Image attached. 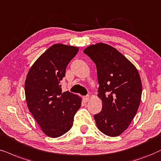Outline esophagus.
<instances>
[{
  "instance_id": "34e87169",
  "label": "esophagus",
  "mask_w": 161,
  "mask_h": 161,
  "mask_svg": "<svg viewBox=\"0 0 161 161\" xmlns=\"http://www.w3.org/2000/svg\"><path fill=\"white\" fill-rule=\"evenodd\" d=\"M83 99H84V101L85 103H87V102L90 99V97H89V96H85V97H83Z\"/></svg>"
}]
</instances>
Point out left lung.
Listing matches in <instances>:
<instances>
[{
    "label": "left lung",
    "mask_w": 161,
    "mask_h": 161,
    "mask_svg": "<svg viewBox=\"0 0 161 161\" xmlns=\"http://www.w3.org/2000/svg\"><path fill=\"white\" fill-rule=\"evenodd\" d=\"M96 64L102 111L94 115L97 128L109 137L120 135L129 127L140 106L142 82L138 70L117 49L97 43L84 50Z\"/></svg>",
    "instance_id": "left-lung-1"
}]
</instances>
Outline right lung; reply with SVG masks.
<instances>
[{"instance_id": "1", "label": "right lung", "mask_w": 161, "mask_h": 161, "mask_svg": "<svg viewBox=\"0 0 161 161\" xmlns=\"http://www.w3.org/2000/svg\"><path fill=\"white\" fill-rule=\"evenodd\" d=\"M79 47L55 44L38 57L28 71L25 97L28 109L50 137H60L71 129L82 104L78 95L62 92L60 81Z\"/></svg>"}]
</instances>
